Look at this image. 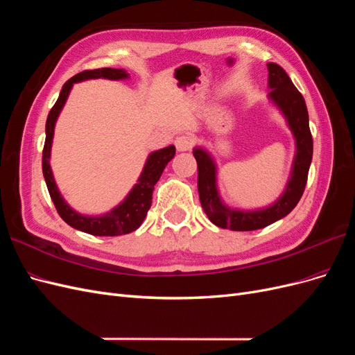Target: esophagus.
I'll list each match as a JSON object with an SVG mask.
<instances>
[{"mask_svg": "<svg viewBox=\"0 0 355 355\" xmlns=\"http://www.w3.org/2000/svg\"><path fill=\"white\" fill-rule=\"evenodd\" d=\"M194 144H196V139L192 137L191 135H179L175 139V145H176V149L179 153L191 151L192 146H194Z\"/></svg>", "mask_w": 355, "mask_h": 355, "instance_id": "esophagus-1", "label": "esophagus"}]
</instances>
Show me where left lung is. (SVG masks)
<instances>
[{
	"instance_id": "1",
	"label": "left lung",
	"mask_w": 355,
	"mask_h": 355,
	"mask_svg": "<svg viewBox=\"0 0 355 355\" xmlns=\"http://www.w3.org/2000/svg\"><path fill=\"white\" fill-rule=\"evenodd\" d=\"M268 85L270 99L286 115L290 130L296 139V157L284 194L272 206L254 210H231L219 198L216 188V166L211 157L201 148L194 149L198 167V194L202 210L207 218L223 230L254 231L268 227L287 216L302 197L308 180V171L313 159V136L309 130L308 110L304 96L295 87L286 71L277 63H268Z\"/></svg>"
}]
</instances>
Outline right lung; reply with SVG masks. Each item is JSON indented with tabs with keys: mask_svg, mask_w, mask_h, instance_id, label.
I'll list each match as a JSON object with an SVG mask.
<instances>
[{
	"mask_svg": "<svg viewBox=\"0 0 355 355\" xmlns=\"http://www.w3.org/2000/svg\"><path fill=\"white\" fill-rule=\"evenodd\" d=\"M128 73L123 69H114V68H101V69H89L83 71L77 75L69 78L60 90L59 98L53 108L49 112L47 123H46V142L44 149H42V175H44L49 194L51 197L53 204L59 213V216L65 220L69 227L87 232L92 235H101V237H115V235H123L133 232L141 227L146 213L151 207L153 202V191L158 182L161 173H163L167 163H170L171 158L176 154V148L170 145L167 148L159 149V151L153 153L148 157L146 164L139 182L130 191V194L125 197V200L116 206L110 213L103 214V216H83V214L73 211L65 200L62 198L60 192L53 179V173L50 168V149L53 133H55V124L58 116L65 105L68 94L72 89L73 83L90 80V78H108V80H123L127 78Z\"/></svg>",
	"mask_w": 355,
	"mask_h": 355,
	"instance_id": "obj_1",
	"label": "right lung"
}]
</instances>
